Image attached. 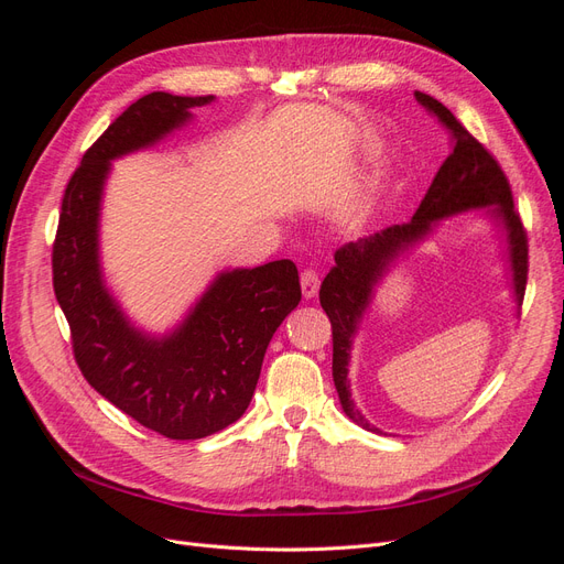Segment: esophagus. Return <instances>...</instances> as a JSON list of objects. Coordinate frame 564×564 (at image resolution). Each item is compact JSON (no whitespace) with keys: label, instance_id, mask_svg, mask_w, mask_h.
I'll return each instance as SVG.
<instances>
[{"label":"esophagus","instance_id":"obj_1","mask_svg":"<svg viewBox=\"0 0 564 564\" xmlns=\"http://www.w3.org/2000/svg\"><path fill=\"white\" fill-rule=\"evenodd\" d=\"M301 289L305 299H315L319 289V275L315 270H303L301 272Z\"/></svg>","mask_w":564,"mask_h":564}]
</instances>
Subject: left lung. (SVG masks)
<instances>
[{"label": "left lung", "instance_id": "left-lung-1", "mask_svg": "<svg viewBox=\"0 0 564 564\" xmlns=\"http://www.w3.org/2000/svg\"><path fill=\"white\" fill-rule=\"evenodd\" d=\"M419 104L437 115L449 131V158L442 162L429 193L419 204L416 214L409 224L390 226L381 232H373L362 240L340 247L334 253L336 265L329 270L319 286V303L332 322L334 334V362L332 377L338 392L340 406L350 421L362 425L365 431L381 433L371 425L360 409L355 406L350 395V355L355 336L373 303L377 286L388 272L402 259H406L416 247L429 242L442 226V220L466 212H480L489 218L494 228H499L506 245V265L510 280V294L522 305L527 284V235L520 224V216L513 207L510 185L489 152L477 143L473 135L460 127L458 119L429 94H414Z\"/></svg>", "mask_w": 564, "mask_h": 564}]
</instances>
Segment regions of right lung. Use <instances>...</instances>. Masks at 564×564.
Here are the masks:
<instances>
[{
	"label": "right lung",
	"instance_id": "add662e5",
	"mask_svg": "<svg viewBox=\"0 0 564 564\" xmlns=\"http://www.w3.org/2000/svg\"><path fill=\"white\" fill-rule=\"evenodd\" d=\"M214 96L152 91L87 150L65 187L54 242V292L84 379L133 421L172 440L224 431L251 402L272 334L301 301L296 265L282 259L220 270L164 334L124 313L100 263V209L112 162L183 129Z\"/></svg>",
	"mask_w": 564,
	"mask_h": 564
}]
</instances>
